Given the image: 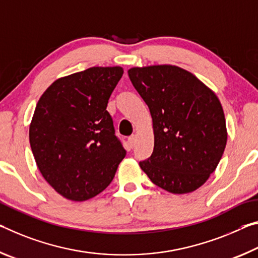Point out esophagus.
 <instances>
[{
	"mask_svg": "<svg viewBox=\"0 0 258 258\" xmlns=\"http://www.w3.org/2000/svg\"><path fill=\"white\" fill-rule=\"evenodd\" d=\"M135 143H136V136L135 135H133V136H130L128 138V145L130 149H133V147L135 146Z\"/></svg>",
	"mask_w": 258,
	"mask_h": 258,
	"instance_id": "obj_1",
	"label": "esophagus"
}]
</instances>
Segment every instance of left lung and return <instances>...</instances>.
Masks as SVG:
<instances>
[{
    "mask_svg": "<svg viewBox=\"0 0 258 258\" xmlns=\"http://www.w3.org/2000/svg\"><path fill=\"white\" fill-rule=\"evenodd\" d=\"M128 75L153 121V153L139 162L142 170L170 193L196 191L215 171L226 146L217 96L177 66L133 67Z\"/></svg>",
    "mask_w": 258,
    "mask_h": 258,
    "instance_id": "left-lung-1",
    "label": "left lung"
}]
</instances>
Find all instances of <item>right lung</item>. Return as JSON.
Listing matches in <instances>:
<instances>
[{
    "instance_id": "add662e5",
    "label": "right lung",
    "mask_w": 258,
    "mask_h": 258,
    "mask_svg": "<svg viewBox=\"0 0 258 258\" xmlns=\"http://www.w3.org/2000/svg\"><path fill=\"white\" fill-rule=\"evenodd\" d=\"M122 67H90L58 79L36 105L29 143L39 170L66 199L84 201L113 180L125 150L107 103Z\"/></svg>"
}]
</instances>
